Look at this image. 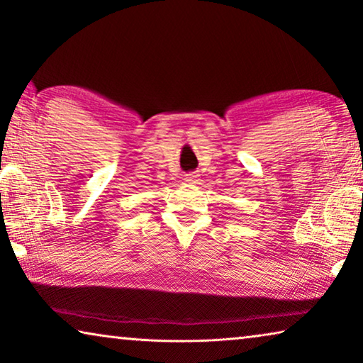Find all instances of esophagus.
Returning <instances> with one entry per match:
<instances>
[{"label": "esophagus", "instance_id": "34e87169", "mask_svg": "<svg viewBox=\"0 0 363 363\" xmlns=\"http://www.w3.org/2000/svg\"><path fill=\"white\" fill-rule=\"evenodd\" d=\"M197 177H199L197 172H192V174H187L186 177H184V181L189 182V184H194V182L197 181Z\"/></svg>", "mask_w": 363, "mask_h": 363}]
</instances>
